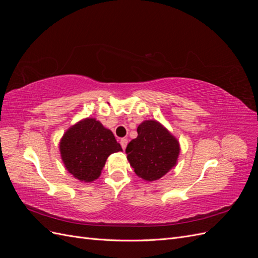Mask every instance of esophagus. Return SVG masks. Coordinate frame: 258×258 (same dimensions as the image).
Segmentation results:
<instances>
[{
  "label": "esophagus",
  "instance_id": "1",
  "mask_svg": "<svg viewBox=\"0 0 258 258\" xmlns=\"http://www.w3.org/2000/svg\"><path fill=\"white\" fill-rule=\"evenodd\" d=\"M127 144H128V140H127V139L123 138V139L120 140V145H121V147H122V150H124V148H126Z\"/></svg>",
  "mask_w": 258,
  "mask_h": 258
}]
</instances>
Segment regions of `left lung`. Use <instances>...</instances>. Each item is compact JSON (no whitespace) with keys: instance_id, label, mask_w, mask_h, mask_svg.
Segmentation results:
<instances>
[{"instance_id":"8db88e82","label":"left lung","mask_w":258,"mask_h":258,"mask_svg":"<svg viewBox=\"0 0 258 258\" xmlns=\"http://www.w3.org/2000/svg\"><path fill=\"white\" fill-rule=\"evenodd\" d=\"M137 131L138 137L127 145V159L138 176L156 181L176 166L179 143L157 120L143 121Z\"/></svg>"}]
</instances>
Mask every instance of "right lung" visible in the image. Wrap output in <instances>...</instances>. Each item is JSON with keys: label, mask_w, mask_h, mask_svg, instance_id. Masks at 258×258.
I'll return each mask as SVG.
<instances>
[{"label": "right lung", "mask_w": 258, "mask_h": 258, "mask_svg": "<svg viewBox=\"0 0 258 258\" xmlns=\"http://www.w3.org/2000/svg\"><path fill=\"white\" fill-rule=\"evenodd\" d=\"M59 148L66 169L85 183L100 176L108 156L122 151L113 132L95 118H85L70 127Z\"/></svg>", "instance_id": "right-lung-1"}]
</instances>
